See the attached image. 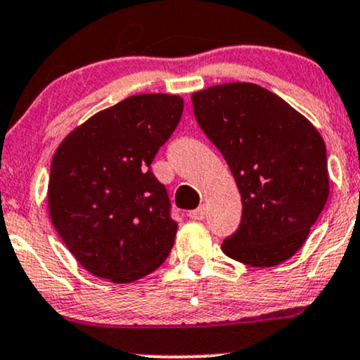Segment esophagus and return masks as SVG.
<instances>
[{"instance_id":"1","label":"esophagus","mask_w":360,"mask_h":360,"mask_svg":"<svg viewBox=\"0 0 360 360\" xmlns=\"http://www.w3.org/2000/svg\"><path fill=\"white\" fill-rule=\"evenodd\" d=\"M188 217L191 220H203L205 219V207L196 208V210H191L188 213Z\"/></svg>"}]
</instances>
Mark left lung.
I'll return each instance as SVG.
<instances>
[{"instance_id": "1", "label": "left lung", "mask_w": 360, "mask_h": 360, "mask_svg": "<svg viewBox=\"0 0 360 360\" xmlns=\"http://www.w3.org/2000/svg\"><path fill=\"white\" fill-rule=\"evenodd\" d=\"M203 133L222 152L243 201L222 251L268 268L302 248L330 195L326 147L313 122L270 90L248 82L191 96Z\"/></svg>"}]
</instances>
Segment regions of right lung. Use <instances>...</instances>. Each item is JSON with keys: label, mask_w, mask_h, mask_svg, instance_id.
Wrapping results in <instances>:
<instances>
[{"label": "right lung", "mask_w": 360, "mask_h": 360, "mask_svg": "<svg viewBox=\"0 0 360 360\" xmlns=\"http://www.w3.org/2000/svg\"><path fill=\"white\" fill-rule=\"evenodd\" d=\"M183 108L179 96H131L77 126L54 153L51 222L77 262L98 278L135 282L172 250L177 224L150 164Z\"/></svg>", "instance_id": "add662e5"}]
</instances>
